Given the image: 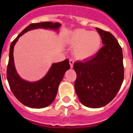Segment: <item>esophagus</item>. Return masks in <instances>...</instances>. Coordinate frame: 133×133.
Returning a JSON list of instances; mask_svg holds the SVG:
<instances>
[{"label":"esophagus","mask_w":133,"mask_h":133,"mask_svg":"<svg viewBox=\"0 0 133 133\" xmlns=\"http://www.w3.org/2000/svg\"><path fill=\"white\" fill-rule=\"evenodd\" d=\"M69 63H70V68H73L74 63V61L72 59H70L69 60Z\"/></svg>","instance_id":"1"}]
</instances>
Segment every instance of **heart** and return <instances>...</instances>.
<instances>
[{
  "label": "heart",
  "instance_id": "heart-1",
  "mask_svg": "<svg viewBox=\"0 0 133 133\" xmlns=\"http://www.w3.org/2000/svg\"><path fill=\"white\" fill-rule=\"evenodd\" d=\"M66 39L68 44L74 46L72 54L78 59H86L94 56L102 44L101 37L98 32L84 29L71 31Z\"/></svg>",
  "mask_w": 133,
  "mask_h": 133
}]
</instances>
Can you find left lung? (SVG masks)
<instances>
[{"instance_id": "left-lung-1", "label": "left lung", "mask_w": 133, "mask_h": 133, "mask_svg": "<svg viewBox=\"0 0 133 133\" xmlns=\"http://www.w3.org/2000/svg\"><path fill=\"white\" fill-rule=\"evenodd\" d=\"M104 46L94 56L74 64L77 74L75 90L80 102L90 108H99L111 102L124 81L123 53L110 32L96 28Z\"/></svg>"}]
</instances>
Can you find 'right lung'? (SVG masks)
I'll list each match as a JSON object with an SVG mask.
<instances>
[{"label":"right lung","instance_id":"obj_1","mask_svg":"<svg viewBox=\"0 0 133 133\" xmlns=\"http://www.w3.org/2000/svg\"><path fill=\"white\" fill-rule=\"evenodd\" d=\"M61 26L60 23L51 22L30 24L11 43L7 68V79L13 95L26 106L40 109L51 104L55 99L59 85L65 72L70 69V66L68 59L61 62L54 63L43 77L36 81H28L23 79L17 73L13 57L14 46L19 38L28 31L37 29L59 31Z\"/></svg>","mask_w":133,"mask_h":133}]
</instances>
